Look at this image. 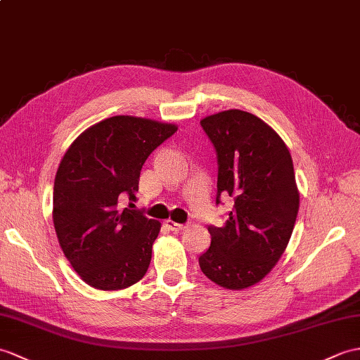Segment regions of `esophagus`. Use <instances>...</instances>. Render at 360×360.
Here are the masks:
<instances>
[{
    "mask_svg": "<svg viewBox=\"0 0 360 360\" xmlns=\"http://www.w3.org/2000/svg\"><path fill=\"white\" fill-rule=\"evenodd\" d=\"M167 227H169L172 231L174 233H179L184 229H187L186 224H178V222H173V221H167Z\"/></svg>",
    "mask_w": 360,
    "mask_h": 360,
    "instance_id": "1",
    "label": "esophagus"
}]
</instances>
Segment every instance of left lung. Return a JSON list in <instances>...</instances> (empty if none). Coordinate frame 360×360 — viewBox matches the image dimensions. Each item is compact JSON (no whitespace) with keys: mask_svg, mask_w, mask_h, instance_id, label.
I'll list each match as a JSON object with an SVG mask.
<instances>
[{"mask_svg":"<svg viewBox=\"0 0 360 360\" xmlns=\"http://www.w3.org/2000/svg\"><path fill=\"white\" fill-rule=\"evenodd\" d=\"M218 155V195L235 199L222 227L210 225L212 244L199 256L208 279L229 290L255 285L271 271L293 233L299 191L285 142L269 124L244 110L200 121Z\"/></svg>","mask_w":360,"mask_h":360,"instance_id":"obj_1","label":"left lung"}]
</instances>
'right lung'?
I'll return each instance as SVG.
<instances>
[{
	"instance_id": "obj_1",
	"label": "right lung",
	"mask_w": 360,
	"mask_h": 360,
	"mask_svg": "<svg viewBox=\"0 0 360 360\" xmlns=\"http://www.w3.org/2000/svg\"><path fill=\"white\" fill-rule=\"evenodd\" d=\"M176 130L173 124L112 116L82 131L65 152L53 187L55 231L90 287L122 290L147 273L161 224L133 202L142 165Z\"/></svg>"
}]
</instances>
